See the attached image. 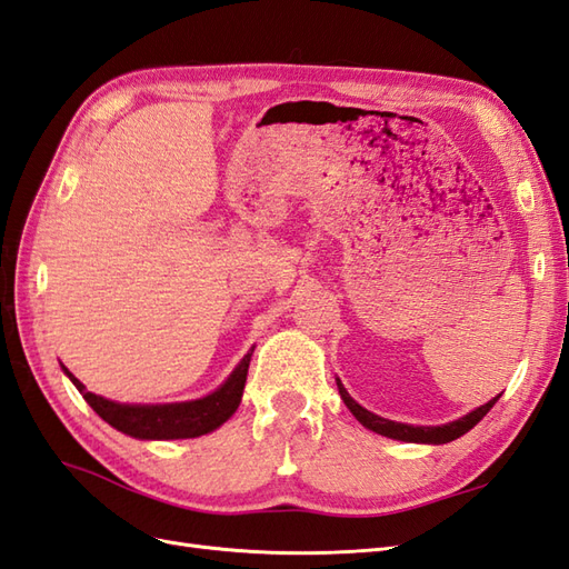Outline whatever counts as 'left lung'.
Here are the masks:
<instances>
[{"label":"left lung","instance_id":"obj_1","mask_svg":"<svg viewBox=\"0 0 569 569\" xmlns=\"http://www.w3.org/2000/svg\"><path fill=\"white\" fill-rule=\"evenodd\" d=\"M337 385H339V395H341L343 403L348 406V409H351V413H353L368 430L380 432V435H385V437H391V440H401V442H426V445H445V442L457 440V437H461L463 432H469V430L478 423V420L483 418V416L492 409L495 401L500 399V397H495V399H490L486 406H480V409L471 411L469 416H463V418H459V420H451V423H447V426H437V428L420 426V428H418V426L395 423V420H387V418H380V416L370 413L368 409H362L360 403H356V401L351 399V395H348V391L343 389V385H341L339 380H337Z\"/></svg>","mask_w":569,"mask_h":569}]
</instances>
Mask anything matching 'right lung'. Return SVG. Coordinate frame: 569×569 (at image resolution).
Returning a JSON list of instances; mask_svg holds the SVG:
<instances>
[{"label":"right lung","instance_id":"right-lung-1","mask_svg":"<svg viewBox=\"0 0 569 569\" xmlns=\"http://www.w3.org/2000/svg\"><path fill=\"white\" fill-rule=\"evenodd\" d=\"M254 351V348H252ZM252 351L242 358L240 366L236 368L226 385L216 389L213 395L184 401V403H163V406H129V403H114L110 399H103L86 391V387L71 375L67 368L69 380L77 385V389L89 401L91 409L124 435L139 437V440H184V437H199L223 426L226 420L236 413L242 399V389L247 382V370H250Z\"/></svg>","mask_w":569,"mask_h":569}]
</instances>
